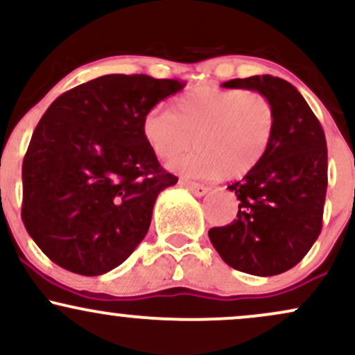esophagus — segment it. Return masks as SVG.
<instances>
[{"mask_svg":"<svg viewBox=\"0 0 355 355\" xmlns=\"http://www.w3.org/2000/svg\"><path fill=\"white\" fill-rule=\"evenodd\" d=\"M180 185L185 187V189H189L191 193L197 195V197H203V195L209 191V187L200 185V183H195V182H189V180H180Z\"/></svg>","mask_w":355,"mask_h":355,"instance_id":"obj_1","label":"esophagus"}]
</instances>
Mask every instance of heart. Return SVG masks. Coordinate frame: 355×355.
<instances>
[{"label":"heart","instance_id":"obj_1","mask_svg":"<svg viewBox=\"0 0 355 355\" xmlns=\"http://www.w3.org/2000/svg\"><path fill=\"white\" fill-rule=\"evenodd\" d=\"M277 132V110L257 89H190L175 101L173 112L153 108L141 120L150 150L170 160L193 145V152L173 160L170 168L190 178L215 180L243 177L260 165Z\"/></svg>","mask_w":355,"mask_h":355}]
</instances>
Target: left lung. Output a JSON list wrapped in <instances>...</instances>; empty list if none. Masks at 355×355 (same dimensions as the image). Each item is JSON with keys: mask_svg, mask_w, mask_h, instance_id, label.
<instances>
[{"mask_svg": "<svg viewBox=\"0 0 355 355\" xmlns=\"http://www.w3.org/2000/svg\"><path fill=\"white\" fill-rule=\"evenodd\" d=\"M262 92L274 101L277 132L260 165L232 183L239 214L209 230L211 245L235 270L270 277L287 272L311 250L322 230L327 191L324 130L294 85L272 75L222 83Z\"/></svg>", "mask_w": 355, "mask_h": 355, "instance_id": "obj_1", "label": "left lung"}]
</instances>
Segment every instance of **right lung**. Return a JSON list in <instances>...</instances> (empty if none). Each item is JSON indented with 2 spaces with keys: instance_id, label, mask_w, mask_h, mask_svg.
<instances>
[{
  "instance_id": "right-lung-1",
  "label": "right lung",
  "mask_w": 355,
  "mask_h": 355,
  "mask_svg": "<svg viewBox=\"0 0 355 355\" xmlns=\"http://www.w3.org/2000/svg\"><path fill=\"white\" fill-rule=\"evenodd\" d=\"M185 87L148 75H105L60 95L23 160L21 218L56 266L107 274L145 239L158 193L178 182L141 133L155 105Z\"/></svg>"
}]
</instances>
